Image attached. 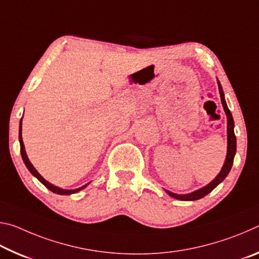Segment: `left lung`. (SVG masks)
I'll use <instances>...</instances> for the list:
<instances>
[{"instance_id": "8db88e82", "label": "left lung", "mask_w": 259, "mask_h": 259, "mask_svg": "<svg viewBox=\"0 0 259 259\" xmlns=\"http://www.w3.org/2000/svg\"><path fill=\"white\" fill-rule=\"evenodd\" d=\"M218 89H219V95H221L223 108H224V111L226 113V117H227V154H226L224 165H223L221 172L217 175V177L214 178L212 182H210L208 185H205L204 187L200 188V190H198V191L188 193V194H176V193L165 191L170 196H172V198H175V199H178L182 201H195V200L202 199L203 196L207 195L208 193L211 192L214 187H217L219 184L224 181L227 175H229V172H230L232 164H233L234 155L236 153V137L234 135V121H233V117H232L231 111L226 105L225 97H224V91H223V88L221 85V83H219V81H218Z\"/></svg>"}]
</instances>
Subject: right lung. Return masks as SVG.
Returning a JSON list of instances; mask_svg holds the SVG:
<instances>
[{
  "label": "right lung",
  "instance_id": "right-lung-1",
  "mask_svg": "<svg viewBox=\"0 0 259 259\" xmlns=\"http://www.w3.org/2000/svg\"><path fill=\"white\" fill-rule=\"evenodd\" d=\"M19 143H20V153H21V157H23L24 160V163L25 165L27 166V169L30 171V174L33 175L34 177H36L38 181H40L43 185H45L48 190H50L51 192L56 193V194H60V195H69V194H74V193H76L78 191L83 190V188L87 187L88 185H89V183L87 184V185L82 186V187H78V188H75V190H63V188L60 187H57L55 185H52V184H50L49 182H47L45 178H43L40 174L37 172V170L34 168L33 164L30 163V161L28 160L27 157V154H26V151H25V146H24V142H23V137H21V120H20V123H19Z\"/></svg>",
  "mask_w": 259,
  "mask_h": 259
}]
</instances>
